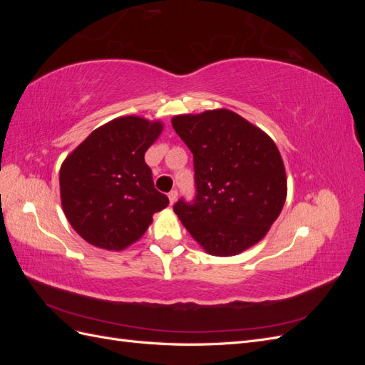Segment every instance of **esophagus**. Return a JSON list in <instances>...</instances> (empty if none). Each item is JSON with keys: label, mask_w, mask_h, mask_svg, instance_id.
<instances>
[{"label": "esophagus", "mask_w": 365, "mask_h": 365, "mask_svg": "<svg viewBox=\"0 0 365 365\" xmlns=\"http://www.w3.org/2000/svg\"><path fill=\"white\" fill-rule=\"evenodd\" d=\"M168 196H169V201H170V205H173V204H175V201H176V197H178V192H176V190H170Z\"/></svg>", "instance_id": "esophagus-1"}]
</instances>
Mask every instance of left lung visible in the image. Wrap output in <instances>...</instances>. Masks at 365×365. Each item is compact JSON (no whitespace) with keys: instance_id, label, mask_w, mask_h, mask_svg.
<instances>
[{"instance_id":"obj_1","label":"left lung","mask_w":365,"mask_h":365,"mask_svg":"<svg viewBox=\"0 0 365 365\" xmlns=\"http://www.w3.org/2000/svg\"><path fill=\"white\" fill-rule=\"evenodd\" d=\"M193 153L196 197L173 205L208 254L236 256L256 245L279 217L288 195L284 164L272 138L230 109L172 118Z\"/></svg>"}]
</instances>
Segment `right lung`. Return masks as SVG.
I'll use <instances>...</instances> for the list:
<instances>
[{
  "instance_id": "right-lung-1",
  "label": "right lung",
  "mask_w": 365,
  "mask_h": 365,
  "mask_svg": "<svg viewBox=\"0 0 365 365\" xmlns=\"http://www.w3.org/2000/svg\"><path fill=\"white\" fill-rule=\"evenodd\" d=\"M163 128L160 120L138 115L114 118L94 129L62 163V210L88 244L125 250L169 205V197L153 187L145 161Z\"/></svg>"
}]
</instances>
